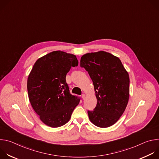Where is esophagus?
<instances>
[{"label": "esophagus", "mask_w": 159, "mask_h": 159, "mask_svg": "<svg viewBox=\"0 0 159 159\" xmlns=\"http://www.w3.org/2000/svg\"><path fill=\"white\" fill-rule=\"evenodd\" d=\"M85 94H82V98L83 99H85Z\"/></svg>", "instance_id": "esophagus-1"}]
</instances>
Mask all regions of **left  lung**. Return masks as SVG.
Segmentation results:
<instances>
[{"mask_svg":"<svg viewBox=\"0 0 159 159\" xmlns=\"http://www.w3.org/2000/svg\"><path fill=\"white\" fill-rule=\"evenodd\" d=\"M80 66L91 78L97 98L96 107L87 112L90 121L100 128L115 124L125 111L129 96V77L121 60L99 51L82 55Z\"/></svg>","mask_w":159,"mask_h":159,"instance_id":"8db88e82","label":"left lung"}]
</instances>
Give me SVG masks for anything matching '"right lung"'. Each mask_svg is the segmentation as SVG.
I'll list each match as a JSON object with an SVG mask.
<instances>
[{"instance_id":"right-lung-1","label":"right lung","mask_w":159,"mask_h":159,"mask_svg":"<svg viewBox=\"0 0 159 159\" xmlns=\"http://www.w3.org/2000/svg\"><path fill=\"white\" fill-rule=\"evenodd\" d=\"M79 61L75 55L54 51L38 58L27 82L28 97L41 121L52 128L65 125L79 104L66 82V75Z\"/></svg>"}]
</instances>
